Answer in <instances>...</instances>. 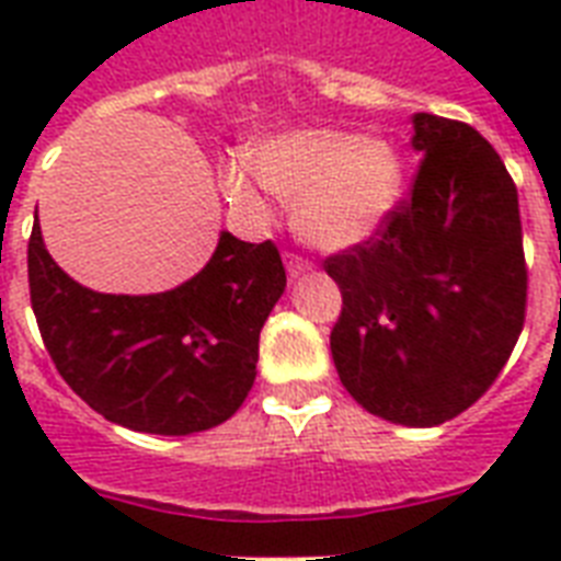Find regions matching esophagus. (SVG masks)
Masks as SVG:
<instances>
[{
	"instance_id": "obj_1",
	"label": "esophagus",
	"mask_w": 561,
	"mask_h": 561,
	"mask_svg": "<svg viewBox=\"0 0 561 561\" xmlns=\"http://www.w3.org/2000/svg\"><path fill=\"white\" fill-rule=\"evenodd\" d=\"M285 271H288L290 279H299V276H306L311 271V262L302 259V255H294V253H285Z\"/></svg>"
}]
</instances>
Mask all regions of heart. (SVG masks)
<instances>
[{
	"label": "heart",
	"mask_w": 561,
	"mask_h": 561,
	"mask_svg": "<svg viewBox=\"0 0 561 561\" xmlns=\"http://www.w3.org/2000/svg\"><path fill=\"white\" fill-rule=\"evenodd\" d=\"M247 162H227L220 188L238 209L264 215V188L294 203V224L308 244L350 250L375 236L404 188V157L390 139L350 130L273 136Z\"/></svg>",
	"instance_id": "obj_1"
}]
</instances>
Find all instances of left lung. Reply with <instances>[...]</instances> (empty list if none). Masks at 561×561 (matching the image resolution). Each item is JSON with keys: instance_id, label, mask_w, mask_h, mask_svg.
Here are the masks:
<instances>
[{"instance_id": "8db88e82", "label": "left lung", "mask_w": 561, "mask_h": 561, "mask_svg": "<svg viewBox=\"0 0 561 561\" xmlns=\"http://www.w3.org/2000/svg\"><path fill=\"white\" fill-rule=\"evenodd\" d=\"M413 197L325 262L343 311L332 358L373 416L434 427L460 416L504 369L524 325L527 267L518 192L474 127L416 113Z\"/></svg>"}]
</instances>
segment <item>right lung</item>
Returning a JSON list of instances; mask_svg holds the SVG:
<instances>
[{"instance_id":"obj_1","label":"right lung","mask_w":561,"mask_h":561,"mask_svg":"<svg viewBox=\"0 0 561 561\" xmlns=\"http://www.w3.org/2000/svg\"><path fill=\"white\" fill-rule=\"evenodd\" d=\"M285 282L271 241L220 232L203 271L178 288L101 294L48 255L37 220L28 241L31 308L57 373L95 413L142 434L209 431L244 404Z\"/></svg>"}]
</instances>
